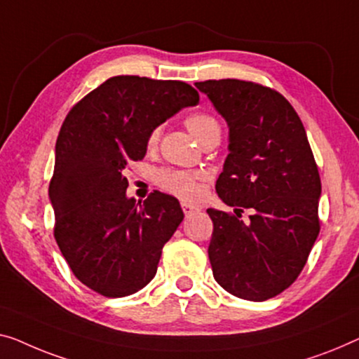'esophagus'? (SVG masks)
I'll return each instance as SVG.
<instances>
[{
    "label": "esophagus",
    "instance_id": "obj_1",
    "mask_svg": "<svg viewBox=\"0 0 359 359\" xmlns=\"http://www.w3.org/2000/svg\"><path fill=\"white\" fill-rule=\"evenodd\" d=\"M182 210H184L185 216L189 217V216H191V214L198 211V208L194 206V205H190V203H182Z\"/></svg>",
    "mask_w": 359,
    "mask_h": 359
}]
</instances>
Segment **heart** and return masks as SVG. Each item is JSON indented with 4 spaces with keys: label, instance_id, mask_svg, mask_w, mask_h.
I'll return each mask as SVG.
<instances>
[{
    "label": "heart",
    "instance_id": "obj_1",
    "mask_svg": "<svg viewBox=\"0 0 359 359\" xmlns=\"http://www.w3.org/2000/svg\"><path fill=\"white\" fill-rule=\"evenodd\" d=\"M185 126L191 135L198 142L210 135V133L219 132V124L211 114L206 112H194L185 119ZM159 140V128H153L148 135V147L153 148ZM158 185L169 194H172L184 200H194L200 195V177L195 174L180 172V170H159L156 174Z\"/></svg>",
    "mask_w": 359,
    "mask_h": 359
}]
</instances>
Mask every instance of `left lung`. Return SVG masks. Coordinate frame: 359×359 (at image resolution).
<instances>
[{
    "instance_id": "1",
    "label": "left lung",
    "mask_w": 359,
    "mask_h": 359,
    "mask_svg": "<svg viewBox=\"0 0 359 359\" xmlns=\"http://www.w3.org/2000/svg\"><path fill=\"white\" fill-rule=\"evenodd\" d=\"M195 87L227 122L216 191L237 214L206 211L212 276L232 295L264 302L297 280L319 233L320 179L306 130L276 90L237 79ZM243 209L252 212L247 222L239 219Z\"/></svg>"
}]
</instances>
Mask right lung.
Instances as JSON below:
<instances>
[{
  "label": "right lung",
  "mask_w": 359,
  "mask_h": 359,
  "mask_svg": "<svg viewBox=\"0 0 359 359\" xmlns=\"http://www.w3.org/2000/svg\"><path fill=\"white\" fill-rule=\"evenodd\" d=\"M198 101L196 90L179 80L117 76L64 119L48 190L55 238L74 276L100 295H132L156 274L184 211L161 191L135 203L124 170L145 158L153 128Z\"/></svg>",
  "instance_id": "right-lung-1"
}]
</instances>
